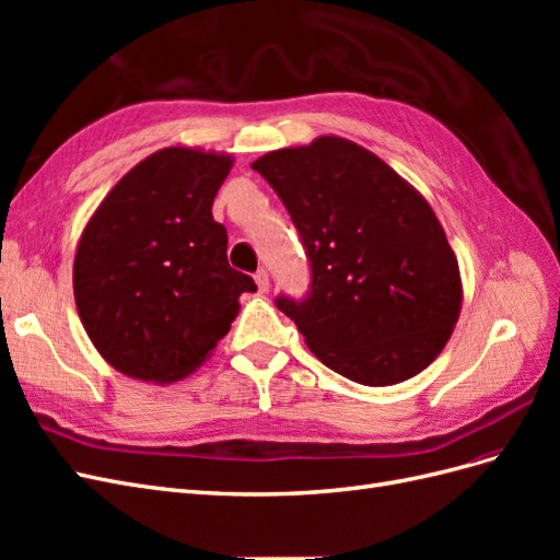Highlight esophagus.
I'll return each instance as SVG.
<instances>
[{"label": "esophagus", "instance_id": "esophagus-1", "mask_svg": "<svg viewBox=\"0 0 560 560\" xmlns=\"http://www.w3.org/2000/svg\"><path fill=\"white\" fill-rule=\"evenodd\" d=\"M254 282H257V287H259V292L261 294H266L268 292V273L264 268H259L257 273H254Z\"/></svg>", "mask_w": 560, "mask_h": 560}]
</instances>
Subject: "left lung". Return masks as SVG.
I'll return each instance as SVG.
<instances>
[{"mask_svg":"<svg viewBox=\"0 0 560 560\" xmlns=\"http://www.w3.org/2000/svg\"><path fill=\"white\" fill-rule=\"evenodd\" d=\"M311 261L306 299L278 296L315 358L354 383L395 385L444 350L463 306L430 202L369 149L334 135L252 163Z\"/></svg>","mask_w":560,"mask_h":560,"instance_id":"8db88e82","label":"left lung"}]
</instances>
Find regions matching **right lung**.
<instances>
[{
    "label": "right lung",
    "mask_w": 560,
    "mask_h": 560,
    "mask_svg": "<svg viewBox=\"0 0 560 560\" xmlns=\"http://www.w3.org/2000/svg\"><path fill=\"white\" fill-rule=\"evenodd\" d=\"M233 159L167 147L116 182L74 257V301L97 352L121 374L189 376L231 329L254 280L229 266L212 202Z\"/></svg>",
    "instance_id": "right-lung-1"
}]
</instances>
